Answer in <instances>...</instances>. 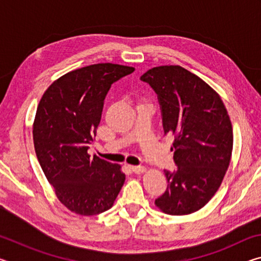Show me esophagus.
Here are the masks:
<instances>
[{
  "instance_id": "obj_1",
  "label": "esophagus",
  "mask_w": 261,
  "mask_h": 261,
  "mask_svg": "<svg viewBox=\"0 0 261 261\" xmlns=\"http://www.w3.org/2000/svg\"><path fill=\"white\" fill-rule=\"evenodd\" d=\"M130 168H131V170L134 171V173H136V174L144 173L145 169H146V168H145L144 166H131Z\"/></svg>"
}]
</instances>
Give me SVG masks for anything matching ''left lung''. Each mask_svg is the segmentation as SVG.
<instances>
[{
  "mask_svg": "<svg viewBox=\"0 0 261 261\" xmlns=\"http://www.w3.org/2000/svg\"><path fill=\"white\" fill-rule=\"evenodd\" d=\"M158 95L165 135L174 137L176 169L165 170L166 192L155 205L170 215L199 211L226 175L232 151V126L219 94L178 65L156 67L140 77Z\"/></svg>",
  "mask_w": 261,
  "mask_h": 261,
  "instance_id": "left-lung-1",
  "label": "left lung"
}]
</instances>
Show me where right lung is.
<instances>
[{
	"instance_id": "right-lung-1",
	"label": "right lung",
	"mask_w": 261,
	"mask_h": 261,
	"mask_svg": "<svg viewBox=\"0 0 261 261\" xmlns=\"http://www.w3.org/2000/svg\"><path fill=\"white\" fill-rule=\"evenodd\" d=\"M134 71L112 63L74 70L53 83L38 106L35 153L57 198L74 213L90 216L109 210L124 184L120 166L92 159L87 151L110 87Z\"/></svg>"
}]
</instances>
